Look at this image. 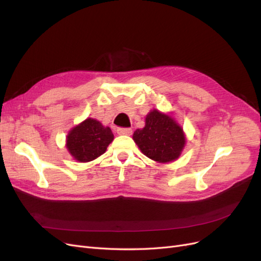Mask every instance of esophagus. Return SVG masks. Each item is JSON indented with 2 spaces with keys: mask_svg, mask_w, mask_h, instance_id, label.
Wrapping results in <instances>:
<instances>
[{
  "mask_svg": "<svg viewBox=\"0 0 261 261\" xmlns=\"http://www.w3.org/2000/svg\"><path fill=\"white\" fill-rule=\"evenodd\" d=\"M133 130L130 128H117L118 135H125V136H130Z\"/></svg>",
  "mask_w": 261,
  "mask_h": 261,
  "instance_id": "obj_1",
  "label": "esophagus"
}]
</instances>
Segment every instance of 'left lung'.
I'll return each mask as SVG.
<instances>
[{
	"mask_svg": "<svg viewBox=\"0 0 261 261\" xmlns=\"http://www.w3.org/2000/svg\"><path fill=\"white\" fill-rule=\"evenodd\" d=\"M135 144L149 159L169 163L178 159L186 144L183 127L170 113L153 109L145 118V127L134 132Z\"/></svg>",
	"mask_w": 261,
	"mask_h": 261,
	"instance_id": "8db88e82",
	"label": "left lung"
}]
</instances>
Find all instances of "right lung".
<instances>
[{
  "mask_svg": "<svg viewBox=\"0 0 261 261\" xmlns=\"http://www.w3.org/2000/svg\"><path fill=\"white\" fill-rule=\"evenodd\" d=\"M114 135L109 126L88 117L70 129L66 137L69 154L78 162H90L107 151Z\"/></svg>",
  "mask_w": 261,
  "mask_h": 261,
  "instance_id": "right-lung-1",
  "label": "right lung"
}]
</instances>
